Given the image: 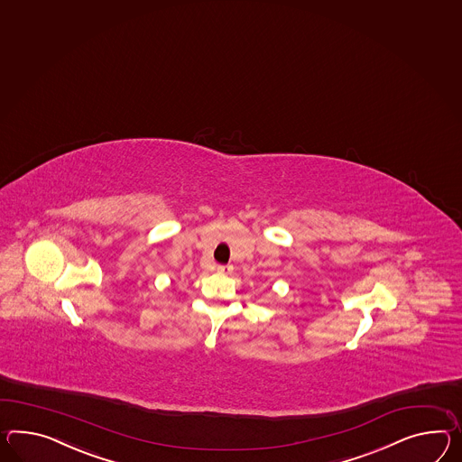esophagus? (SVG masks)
<instances>
[{"instance_id": "34e87169", "label": "esophagus", "mask_w": 462, "mask_h": 462, "mask_svg": "<svg viewBox=\"0 0 462 462\" xmlns=\"http://www.w3.org/2000/svg\"><path fill=\"white\" fill-rule=\"evenodd\" d=\"M232 271H234L232 265H218V267H217L218 273H232Z\"/></svg>"}]
</instances>
